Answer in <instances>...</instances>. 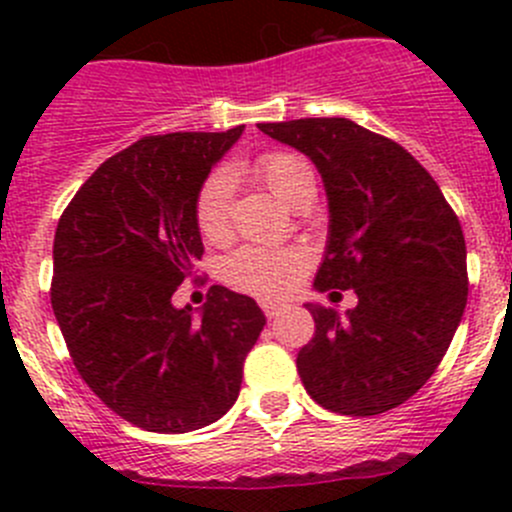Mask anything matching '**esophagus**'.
<instances>
[{"label":"esophagus","mask_w":512,"mask_h":512,"mask_svg":"<svg viewBox=\"0 0 512 512\" xmlns=\"http://www.w3.org/2000/svg\"><path fill=\"white\" fill-rule=\"evenodd\" d=\"M260 307H262V312H265L267 319H275V317H280L282 312H285L287 304H282V302H262Z\"/></svg>","instance_id":"esophagus-1"}]
</instances>
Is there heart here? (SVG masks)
I'll return each mask as SVG.
<instances>
[{"mask_svg": "<svg viewBox=\"0 0 512 512\" xmlns=\"http://www.w3.org/2000/svg\"><path fill=\"white\" fill-rule=\"evenodd\" d=\"M252 175L260 180L277 200L297 205L307 190H314V173L309 163L297 153L272 151L262 153L252 163ZM232 185L225 173H213L203 180L193 203V220L198 235L208 245H223L232 232ZM309 270V255L302 247H270L247 245L227 255L220 275L230 287L255 294L262 299H275L294 289L304 272Z\"/></svg>", "mask_w": 512, "mask_h": 512, "instance_id": "heart-1", "label": "heart"}]
</instances>
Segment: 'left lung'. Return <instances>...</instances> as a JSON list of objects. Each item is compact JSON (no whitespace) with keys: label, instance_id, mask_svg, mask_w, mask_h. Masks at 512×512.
<instances>
[{"label":"left lung","instance_id":"obj_1","mask_svg":"<svg viewBox=\"0 0 512 512\" xmlns=\"http://www.w3.org/2000/svg\"><path fill=\"white\" fill-rule=\"evenodd\" d=\"M312 158L329 198L314 287L354 289L339 317L307 304L314 337L297 354L307 394L344 416H376L416 394L448 352L468 299L466 237L426 168L349 118L260 123Z\"/></svg>","mask_w":512,"mask_h":512}]
</instances>
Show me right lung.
Here are the masks:
<instances>
[{"label": "right lung", "instance_id": "right-lung-1", "mask_svg": "<svg viewBox=\"0 0 512 512\" xmlns=\"http://www.w3.org/2000/svg\"><path fill=\"white\" fill-rule=\"evenodd\" d=\"M240 133L143 136L98 165L56 225L51 309L71 361L113 414L146 431L225 416L265 327L255 299L220 285L198 322L170 304L203 257L195 195Z\"/></svg>", "mask_w": 512, "mask_h": 512}]
</instances>
